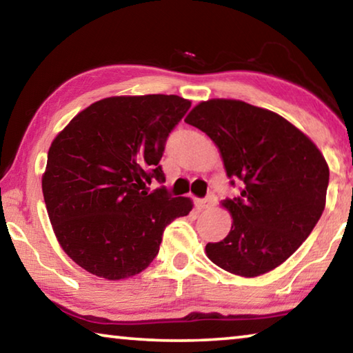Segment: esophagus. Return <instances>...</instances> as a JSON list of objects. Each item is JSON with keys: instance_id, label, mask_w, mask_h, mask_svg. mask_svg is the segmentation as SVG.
Returning <instances> with one entry per match:
<instances>
[{"instance_id": "1", "label": "esophagus", "mask_w": 353, "mask_h": 353, "mask_svg": "<svg viewBox=\"0 0 353 353\" xmlns=\"http://www.w3.org/2000/svg\"><path fill=\"white\" fill-rule=\"evenodd\" d=\"M216 203V196H215V193H209V194H207V196L204 198V199H199L198 201V207H199V209H209V207L210 205H214Z\"/></svg>"}]
</instances>
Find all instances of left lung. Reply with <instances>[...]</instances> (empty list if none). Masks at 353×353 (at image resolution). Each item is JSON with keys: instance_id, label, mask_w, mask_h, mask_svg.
Masks as SVG:
<instances>
[{"instance_id": "obj_1", "label": "left lung", "mask_w": 353, "mask_h": 353, "mask_svg": "<svg viewBox=\"0 0 353 353\" xmlns=\"http://www.w3.org/2000/svg\"><path fill=\"white\" fill-rule=\"evenodd\" d=\"M187 124L220 149L237 198L225 199L232 228L207 243L209 259L240 276H259L299 250L325 209L330 171L321 150L284 117L240 100L214 99L190 111Z\"/></svg>"}]
</instances>
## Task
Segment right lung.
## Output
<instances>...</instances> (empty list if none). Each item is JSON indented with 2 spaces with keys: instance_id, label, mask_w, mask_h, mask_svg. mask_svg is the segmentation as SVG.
Here are the masks:
<instances>
[{
  "instance_id": "add662e5",
  "label": "right lung",
  "mask_w": 353,
  "mask_h": 353,
  "mask_svg": "<svg viewBox=\"0 0 353 353\" xmlns=\"http://www.w3.org/2000/svg\"><path fill=\"white\" fill-rule=\"evenodd\" d=\"M192 106L179 96L108 97L88 106L53 139L42 192L61 247L105 279L143 272L165 228L192 210L165 185L166 139Z\"/></svg>"
}]
</instances>
